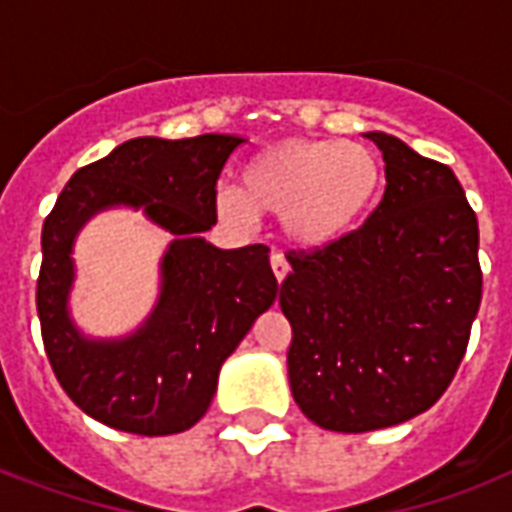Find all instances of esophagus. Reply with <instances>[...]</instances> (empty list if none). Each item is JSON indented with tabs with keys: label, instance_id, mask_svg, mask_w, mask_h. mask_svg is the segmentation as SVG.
Masks as SVG:
<instances>
[{
	"label": "esophagus",
	"instance_id": "34e87169",
	"mask_svg": "<svg viewBox=\"0 0 512 512\" xmlns=\"http://www.w3.org/2000/svg\"><path fill=\"white\" fill-rule=\"evenodd\" d=\"M271 268H273V276L279 281L287 279V273H289V263H287V257L281 255V252H273L271 255Z\"/></svg>",
	"mask_w": 512,
	"mask_h": 512
}]
</instances>
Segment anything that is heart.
<instances>
[{
  "label": "heart",
  "mask_w": 512,
  "mask_h": 512,
  "mask_svg": "<svg viewBox=\"0 0 512 512\" xmlns=\"http://www.w3.org/2000/svg\"><path fill=\"white\" fill-rule=\"evenodd\" d=\"M377 185L380 164L361 143L281 140L247 164L244 188H217V209L236 225L255 223L257 209L273 212L292 239L321 247L356 228Z\"/></svg>",
  "instance_id": "b5f03b06"
}]
</instances>
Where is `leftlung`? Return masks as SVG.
<instances>
[{
  "mask_svg": "<svg viewBox=\"0 0 512 512\" xmlns=\"http://www.w3.org/2000/svg\"><path fill=\"white\" fill-rule=\"evenodd\" d=\"M385 193L364 225L289 249L279 305L292 324L297 406L337 433L398 425L444 396L481 305L478 220L460 180L385 132Z\"/></svg>",
  "mask_w": 512,
  "mask_h": 512,
  "instance_id": "obj_1",
  "label": "left lung"
}]
</instances>
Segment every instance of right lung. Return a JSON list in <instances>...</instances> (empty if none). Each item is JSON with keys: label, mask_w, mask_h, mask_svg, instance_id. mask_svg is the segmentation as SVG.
Segmentation results:
<instances>
[{"label": "right lung", "mask_w": 512, "mask_h": 512, "mask_svg": "<svg viewBox=\"0 0 512 512\" xmlns=\"http://www.w3.org/2000/svg\"><path fill=\"white\" fill-rule=\"evenodd\" d=\"M244 140L135 138L76 170L42 228L36 311L60 388L92 420L135 436L183 433L204 417L220 366L279 292L268 247L217 249V177ZM114 203L143 206L175 232L163 297L147 327L119 343H90L65 311L70 241L87 216Z\"/></svg>", "instance_id": "1"}]
</instances>
